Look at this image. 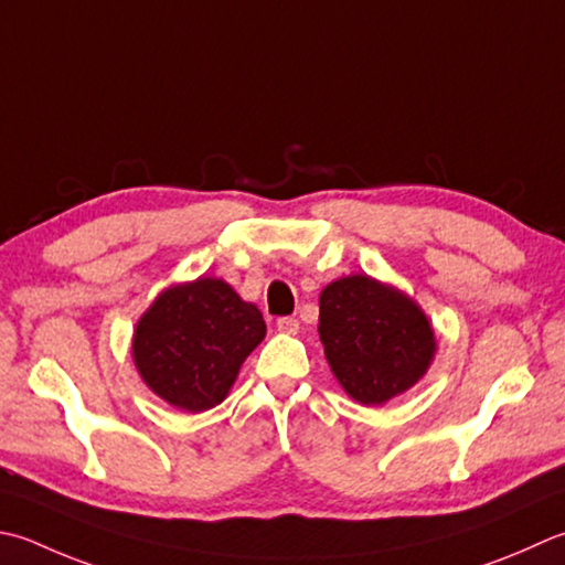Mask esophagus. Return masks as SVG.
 Wrapping results in <instances>:
<instances>
[{
	"label": "esophagus",
	"mask_w": 565,
	"mask_h": 565,
	"mask_svg": "<svg viewBox=\"0 0 565 565\" xmlns=\"http://www.w3.org/2000/svg\"><path fill=\"white\" fill-rule=\"evenodd\" d=\"M276 328H279V333L296 335L298 333V320L291 318V316H284V318L276 320Z\"/></svg>",
	"instance_id": "obj_1"
}]
</instances>
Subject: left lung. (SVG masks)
<instances>
[{
    "label": "left lung",
    "mask_w": 565,
    "mask_h": 565,
    "mask_svg": "<svg viewBox=\"0 0 565 565\" xmlns=\"http://www.w3.org/2000/svg\"><path fill=\"white\" fill-rule=\"evenodd\" d=\"M318 333L342 390L364 406L412 390L436 355L422 306L367 274L342 276L320 291Z\"/></svg>",
    "instance_id": "1"
}]
</instances>
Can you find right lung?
Listing matches in <instances>:
<instances>
[{
    "mask_svg": "<svg viewBox=\"0 0 565 565\" xmlns=\"http://www.w3.org/2000/svg\"><path fill=\"white\" fill-rule=\"evenodd\" d=\"M264 335L257 306L223 279L201 276L157 296L139 318L131 355L153 394L198 414L225 399Z\"/></svg>",
    "mask_w": 565,
    "mask_h": 565,
    "instance_id": "obj_1",
    "label": "right lung"
}]
</instances>
